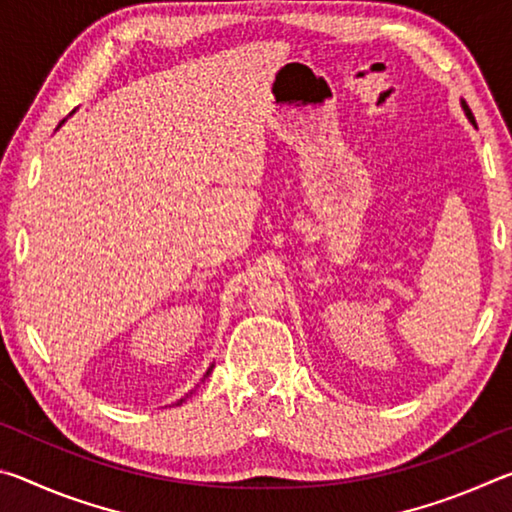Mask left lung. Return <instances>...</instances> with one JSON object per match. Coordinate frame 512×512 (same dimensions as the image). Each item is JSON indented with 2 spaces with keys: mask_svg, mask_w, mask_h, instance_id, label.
Returning a JSON list of instances; mask_svg holds the SVG:
<instances>
[{
  "mask_svg": "<svg viewBox=\"0 0 512 512\" xmlns=\"http://www.w3.org/2000/svg\"><path fill=\"white\" fill-rule=\"evenodd\" d=\"M461 108H463V112H465V117L470 119V124L476 128V121H474V117H472V112H470V108H467V103L461 99Z\"/></svg>",
  "mask_w": 512,
  "mask_h": 512,
  "instance_id": "left-lung-1",
  "label": "left lung"
}]
</instances>
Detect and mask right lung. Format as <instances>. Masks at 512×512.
Segmentation results:
<instances>
[{
    "mask_svg": "<svg viewBox=\"0 0 512 512\" xmlns=\"http://www.w3.org/2000/svg\"><path fill=\"white\" fill-rule=\"evenodd\" d=\"M63 124H65V119H63V121H60V124H58V128H60V126H63ZM212 368H214V363H212V366H210V368H207V372H205V375H203V379H201V381H205L207 377H210V372H212ZM192 393H194V391H192ZM192 393H187L185 397H180V400L176 402V406H180V404H183V402L187 400V397H189V395H192Z\"/></svg>",
    "mask_w": 512,
    "mask_h": 512,
    "instance_id": "1",
    "label": "right lung"
}]
</instances>
